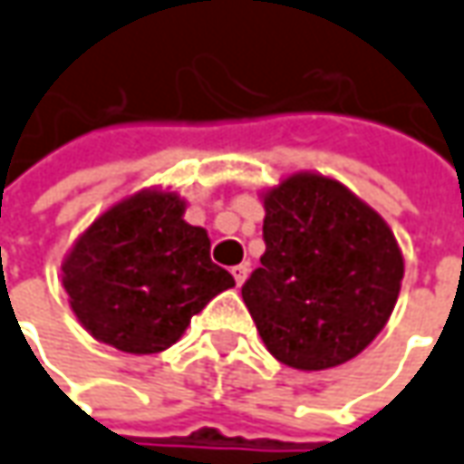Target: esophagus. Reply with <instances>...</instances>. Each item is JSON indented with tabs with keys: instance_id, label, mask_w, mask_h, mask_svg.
Masks as SVG:
<instances>
[{
	"instance_id": "esophagus-1",
	"label": "esophagus",
	"mask_w": 464,
	"mask_h": 464,
	"mask_svg": "<svg viewBox=\"0 0 464 464\" xmlns=\"http://www.w3.org/2000/svg\"><path fill=\"white\" fill-rule=\"evenodd\" d=\"M247 273H250V268H247L245 263H242V266H235V268H232V276H235V281H237V285H242V283L247 281Z\"/></svg>"
}]
</instances>
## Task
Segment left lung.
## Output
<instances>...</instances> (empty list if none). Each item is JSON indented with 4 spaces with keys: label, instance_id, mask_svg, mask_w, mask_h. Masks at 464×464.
<instances>
[{
    "label": "left lung",
    "instance_id": "8db88e82",
    "mask_svg": "<svg viewBox=\"0 0 464 464\" xmlns=\"http://www.w3.org/2000/svg\"><path fill=\"white\" fill-rule=\"evenodd\" d=\"M266 253L242 285L268 353L296 370L357 357L388 324L403 281L391 227L344 183L312 170L260 194Z\"/></svg>",
    "mask_w": 464,
    "mask_h": 464
}]
</instances>
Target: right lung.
<instances>
[{
  "instance_id": "add662e5",
  "label": "right lung",
  "mask_w": 464,
  "mask_h": 464,
  "mask_svg": "<svg viewBox=\"0 0 464 464\" xmlns=\"http://www.w3.org/2000/svg\"><path fill=\"white\" fill-rule=\"evenodd\" d=\"M173 188H142L99 214L71 245L61 278L79 324L109 347L155 355L181 340L191 316L235 285L209 257L204 227L183 219Z\"/></svg>"
}]
</instances>
